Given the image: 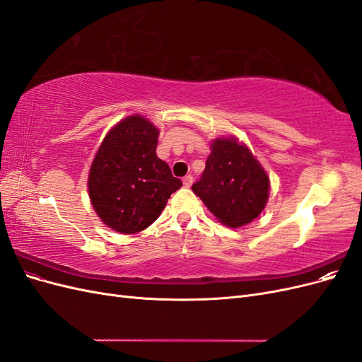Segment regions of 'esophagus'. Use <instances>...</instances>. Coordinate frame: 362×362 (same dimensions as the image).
Here are the masks:
<instances>
[{"label": "esophagus", "mask_w": 362, "mask_h": 362, "mask_svg": "<svg viewBox=\"0 0 362 362\" xmlns=\"http://www.w3.org/2000/svg\"><path fill=\"white\" fill-rule=\"evenodd\" d=\"M182 184H184V187H190V185L193 184L192 175H185V177L182 178Z\"/></svg>", "instance_id": "1"}]
</instances>
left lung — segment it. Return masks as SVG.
<instances>
[{
	"label": "left lung",
	"instance_id": "left-lung-1",
	"mask_svg": "<svg viewBox=\"0 0 362 362\" xmlns=\"http://www.w3.org/2000/svg\"><path fill=\"white\" fill-rule=\"evenodd\" d=\"M192 189L218 222L240 228L264 210L270 181L246 145L235 137H218L211 141L205 170Z\"/></svg>",
	"mask_w": 362,
	"mask_h": 362
}]
</instances>
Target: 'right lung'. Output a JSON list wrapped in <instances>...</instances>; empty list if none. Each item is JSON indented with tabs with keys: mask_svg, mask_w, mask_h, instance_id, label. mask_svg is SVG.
I'll list each match as a JSON object with an SVG mask.
<instances>
[{
	"mask_svg": "<svg viewBox=\"0 0 362 362\" xmlns=\"http://www.w3.org/2000/svg\"><path fill=\"white\" fill-rule=\"evenodd\" d=\"M160 131L140 115L116 124L98 149L87 189L93 210L113 231H144L182 182L157 157Z\"/></svg>",
	"mask_w": 362,
	"mask_h": 362,
	"instance_id": "add662e5",
	"label": "right lung"
}]
</instances>
